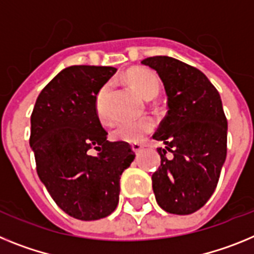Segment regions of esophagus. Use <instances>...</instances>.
Returning <instances> with one entry per match:
<instances>
[{"label": "esophagus", "instance_id": "34e87169", "mask_svg": "<svg viewBox=\"0 0 254 254\" xmlns=\"http://www.w3.org/2000/svg\"><path fill=\"white\" fill-rule=\"evenodd\" d=\"M131 148H133V151L135 152V153H139L143 149V145L140 144V143H133V144H131Z\"/></svg>", "mask_w": 254, "mask_h": 254}]
</instances>
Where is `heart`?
<instances>
[{
	"mask_svg": "<svg viewBox=\"0 0 254 254\" xmlns=\"http://www.w3.org/2000/svg\"><path fill=\"white\" fill-rule=\"evenodd\" d=\"M125 80L144 98L153 100L158 96L161 89L160 79L153 71L147 69H131L125 75ZM110 85L105 84L96 96V112L101 121L106 123L110 120V115L106 109V97L109 93ZM154 123L151 118H142L134 121H121L115 125L111 136L115 140L136 143L142 140L147 134L153 130Z\"/></svg>",
	"mask_w": 254,
	"mask_h": 254,
	"instance_id": "1",
	"label": "heart"
}]
</instances>
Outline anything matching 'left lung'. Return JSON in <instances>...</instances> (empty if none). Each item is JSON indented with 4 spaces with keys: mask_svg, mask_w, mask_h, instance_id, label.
I'll use <instances>...</instances> for the list:
<instances>
[{
    "mask_svg": "<svg viewBox=\"0 0 254 254\" xmlns=\"http://www.w3.org/2000/svg\"><path fill=\"white\" fill-rule=\"evenodd\" d=\"M165 85L169 111L153 139L161 166L152 175L158 206L190 215L206 204L219 183L226 158L228 120L220 94L200 70L169 56L144 59Z\"/></svg>",
    "mask_w": 254,
    "mask_h": 254,
    "instance_id": "left-lung-1",
    "label": "left lung"
}]
</instances>
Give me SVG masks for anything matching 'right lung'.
Returning <instances> with one entry per match:
<instances>
[{"label":"right lung","mask_w":254,"mask_h":254,"mask_svg":"<svg viewBox=\"0 0 254 254\" xmlns=\"http://www.w3.org/2000/svg\"><path fill=\"white\" fill-rule=\"evenodd\" d=\"M115 72L111 66L66 67L42 89L30 116L39 179L64 212L83 221L114 212L121 174L135 158L129 143L107 140L96 112L97 93Z\"/></svg>","instance_id":"1"}]
</instances>
